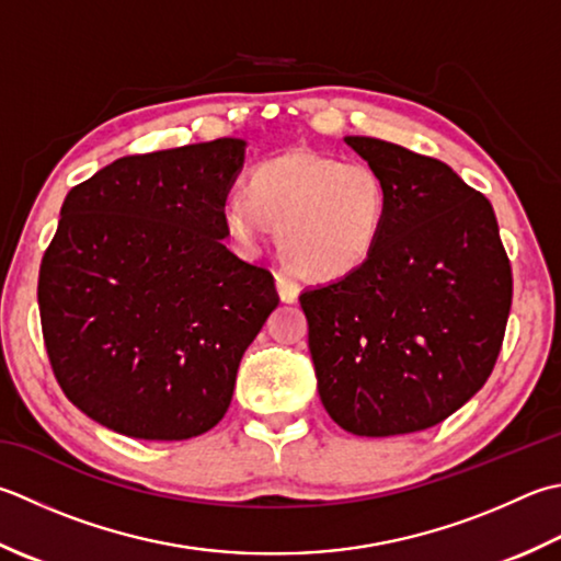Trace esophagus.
<instances>
[{"label":"esophagus","mask_w":561,"mask_h":561,"mask_svg":"<svg viewBox=\"0 0 561 561\" xmlns=\"http://www.w3.org/2000/svg\"><path fill=\"white\" fill-rule=\"evenodd\" d=\"M274 284H277V294L282 296V301H296V296L301 291V284L289 272L274 274Z\"/></svg>","instance_id":"1"}]
</instances>
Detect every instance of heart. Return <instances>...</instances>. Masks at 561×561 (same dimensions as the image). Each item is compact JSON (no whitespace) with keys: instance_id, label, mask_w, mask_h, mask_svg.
Listing matches in <instances>:
<instances>
[{"instance_id":"1","label":"heart","mask_w":561,"mask_h":561,"mask_svg":"<svg viewBox=\"0 0 561 561\" xmlns=\"http://www.w3.org/2000/svg\"><path fill=\"white\" fill-rule=\"evenodd\" d=\"M389 218V186L365 160L289 150L260 162L248 192L221 204L226 233L255 250L277 228L282 257L316 279H340L375 255Z\"/></svg>"}]
</instances>
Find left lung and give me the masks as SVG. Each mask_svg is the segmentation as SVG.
<instances>
[{"label":"left lung","mask_w":561,"mask_h":561,"mask_svg":"<svg viewBox=\"0 0 561 561\" xmlns=\"http://www.w3.org/2000/svg\"><path fill=\"white\" fill-rule=\"evenodd\" d=\"M345 142L383 174L389 218L365 265L299 296L318 393L343 431H427L491 377L513 274L489 199L449 164L379 138Z\"/></svg>","instance_id":"8db88e82"}]
</instances>
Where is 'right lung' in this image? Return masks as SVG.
Instances as JSON below:
<instances>
[{
  "label": "right lung",
  "instance_id": "right-lung-1",
  "mask_svg": "<svg viewBox=\"0 0 561 561\" xmlns=\"http://www.w3.org/2000/svg\"><path fill=\"white\" fill-rule=\"evenodd\" d=\"M243 150L218 138L126 156L65 196L38 274L43 343L65 397L108 431H211L277 309L272 272L221 243Z\"/></svg>",
  "mask_w": 561,
  "mask_h": 561
}]
</instances>
